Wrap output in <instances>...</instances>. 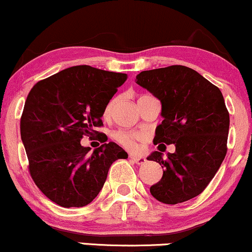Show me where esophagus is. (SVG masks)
Masks as SVG:
<instances>
[{
	"mask_svg": "<svg viewBox=\"0 0 252 252\" xmlns=\"http://www.w3.org/2000/svg\"><path fill=\"white\" fill-rule=\"evenodd\" d=\"M130 158H131L132 161H134L135 163L137 164H143L146 163V158H142V156H134V155H130Z\"/></svg>",
	"mask_w": 252,
	"mask_h": 252,
	"instance_id": "1",
	"label": "esophagus"
}]
</instances>
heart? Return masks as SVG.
Returning a JSON list of instances; mask_svg holds the SVG:
<instances>
[{
	"instance_id": "obj_1",
	"label": "heart",
	"mask_w": 252,
	"mask_h": 252,
	"mask_svg": "<svg viewBox=\"0 0 252 252\" xmlns=\"http://www.w3.org/2000/svg\"><path fill=\"white\" fill-rule=\"evenodd\" d=\"M114 103L115 99L110 100L108 105L105 106V110H104V115H105V116L110 114ZM115 138H116L118 143L122 144V146L126 147V149L136 150L138 148V143L146 140V135L142 134V132L136 131H117L116 134H115Z\"/></svg>"
}]
</instances>
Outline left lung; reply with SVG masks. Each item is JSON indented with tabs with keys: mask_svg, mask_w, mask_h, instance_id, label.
Segmentation results:
<instances>
[{
	"mask_svg": "<svg viewBox=\"0 0 252 252\" xmlns=\"http://www.w3.org/2000/svg\"><path fill=\"white\" fill-rule=\"evenodd\" d=\"M136 83L161 102L163 121L153 142L175 146L167 160L160 149L147 158L163 168L150 193L163 204L189 200L206 189L226 155L230 116L224 97L206 78L181 65L143 71Z\"/></svg>",
	"mask_w": 252,
	"mask_h": 252,
	"instance_id": "1",
	"label": "left lung"
}]
</instances>
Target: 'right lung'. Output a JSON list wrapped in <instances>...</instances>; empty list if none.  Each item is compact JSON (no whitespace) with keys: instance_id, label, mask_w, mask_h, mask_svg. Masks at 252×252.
<instances>
[{"instance_id":"1","label":"right lung","mask_w":252,"mask_h":252,"mask_svg":"<svg viewBox=\"0 0 252 252\" xmlns=\"http://www.w3.org/2000/svg\"><path fill=\"white\" fill-rule=\"evenodd\" d=\"M126 73L88 65L72 66L40 80L26 99L20 123L32 179L50 200L83 207L103 189L110 166L128 154L115 142L90 154L83 136L92 137ZM108 140V138H106Z\"/></svg>"}]
</instances>
